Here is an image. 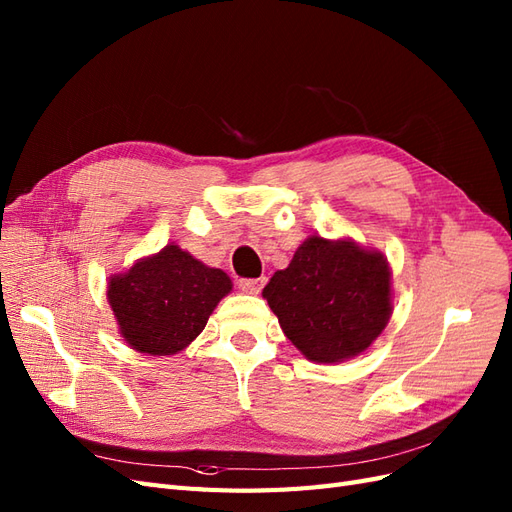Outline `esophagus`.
Here are the masks:
<instances>
[{"mask_svg": "<svg viewBox=\"0 0 512 512\" xmlns=\"http://www.w3.org/2000/svg\"><path fill=\"white\" fill-rule=\"evenodd\" d=\"M265 282H267V277H256V280H239V288L245 292L258 294L262 290V286H265Z\"/></svg>", "mask_w": 512, "mask_h": 512, "instance_id": "1", "label": "esophagus"}]
</instances>
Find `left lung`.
<instances>
[{"label":"left lung","mask_w":512,"mask_h":512,"mask_svg":"<svg viewBox=\"0 0 512 512\" xmlns=\"http://www.w3.org/2000/svg\"><path fill=\"white\" fill-rule=\"evenodd\" d=\"M290 342L314 363L365 352L391 318V267L352 239L307 237L262 290Z\"/></svg>","instance_id":"left-lung-1"}]
</instances>
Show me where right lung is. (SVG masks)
<instances>
[{
    "label": "right lung",
    "instance_id": "right-lung-1",
    "mask_svg": "<svg viewBox=\"0 0 512 512\" xmlns=\"http://www.w3.org/2000/svg\"><path fill=\"white\" fill-rule=\"evenodd\" d=\"M232 290L230 277L166 245L108 280L106 297L119 333L136 352L177 354L203 333L209 316Z\"/></svg>",
    "mask_w": 512,
    "mask_h": 512
}]
</instances>
